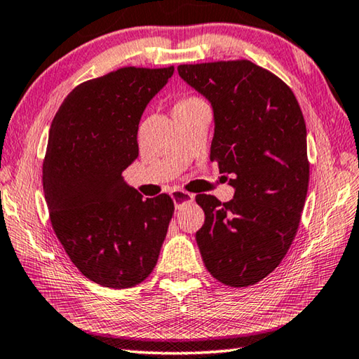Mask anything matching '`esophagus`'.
I'll return each instance as SVG.
<instances>
[{
  "mask_svg": "<svg viewBox=\"0 0 359 359\" xmlns=\"http://www.w3.org/2000/svg\"><path fill=\"white\" fill-rule=\"evenodd\" d=\"M170 197H172L176 208H181V206H183L184 203H192L194 202L192 194L186 192V191H181V189H175L172 194H170Z\"/></svg>",
  "mask_w": 359,
  "mask_h": 359,
  "instance_id": "1",
  "label": "esophagus"
}]
</instances>
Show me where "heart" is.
I'll use <instances>...</instances> for the list:
<instances>
[{
  "label": "heart",
  "mask_w": 359,
  "mask_h": 359,
  "mask_svg": "<svg viewBox=\"0 0 359 359\" xmlns=\"http://www.w3.org/2000/svg\"><path fill=\"white\" fill-rule=\"evenodd\" d=\"M187 100H196V97H189V99H184V100H181V102H187Z\"/></svg>",
  "instance_id": "1"
}]
</instances>
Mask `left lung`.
<instances>
[{
  "label": "left lung",
  "mask_w": 359,
  "mask_h": 359,
  "mask_svg": "<svg viewBox=\"0 0 359 359\" xmlns=\"http://www.w3.org/2000/svg\"><path fill=\"white\" fill-rule=\"evenodd\" d=\"M178 74L208 100L211 161L230 175L227 203L198 194L205 224L196 233L205 266L230 287L274 271L297 235L309 162L306 123L293 91L248 60L181 65Z\"/></svg>",
  "instance_id": "8db88e82"
}]
</instances>
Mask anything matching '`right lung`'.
Instances as JSON below:
<instances>
[{
  "instance_id": "right-lung-1",
  "label": "right lung",
  "mask_w": 359,
  "mask_h": 359,
  "mask_svg": "<svg viewBox=\"0 0 359 359\" xmlns=\"http://www.w3.org/2000/svg\"><path fill=\"white\" fill-rule=\"evenodd\" d=\"M173 67H123L67 94L53 118L42 167L43 196L60 243L99 285L129 288L153 271L175 205L143 198L121 173L138 156L144 109Z\"/></svg>"
}]
</instances>
